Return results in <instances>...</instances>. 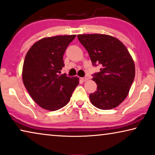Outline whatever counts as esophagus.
<instances>
[{"label": "esophagus", "instance_id": "1", "mask_svg": "<svg viewBox=\"0 0 155 155\" xmlns=\"http://www.w3.org/2000/svg\"><path fill=\"white\" fill-rule=\"evenodd\" d=\"M81 78V80L83 81H86L88 79V78H87V77H82V78Z\"/></svg>", "mask_w": 155, "mask_h": 155}]
</instances>
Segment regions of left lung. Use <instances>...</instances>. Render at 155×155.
I'll list each match as a JSON object with an SVG mask.
<instances>
[{
  "mask_svg": "<svg viewBox=\"0 0 155 155\" xmlns=\"http://www.w3.org/2000/svg\"><path fill=\"white\" fill-rule=\"evenodd\" d=\"M78 39L88 52L93 66L100 65L93 74L97 91L89 95L93 105L111 110L126 98L135 78V64L125 45L106 34H80Z\"/></svg>",
  "mask_w": 155,
  "mask_h": 155,
  "instance_id": "8db88e82",
  "label": "left lung"
}]
</instances>
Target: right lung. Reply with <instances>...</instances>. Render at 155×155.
<instances>
[{
	"label": "right lung",
	"instance_id": "1",
	"mask_svg": "<svg viewBox=\"0 0 155 155\" xmlns=\"http://www.w3.org/2000/svg\"><path fill=\"white\" fill-rule=\"evenodd\" d=\"M76 35L47 37L30 48L22 69L24 85L35 102L55 111L68 103L78 78L60 74L64 67L63 55Z\"/></svg>",
	"mask_w": 155,
	"mask_h": 155
}]
</instances>
